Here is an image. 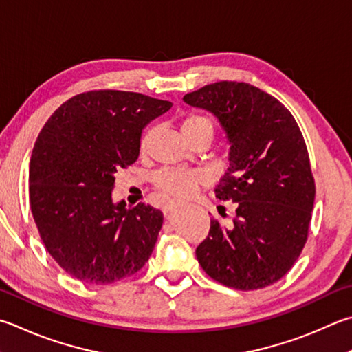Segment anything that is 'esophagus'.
Wrapping results in <instances>:
<instances>
[{"instance_id":"34e87169","label":"esophagus","mask_w":352,"mask_h":352,"mask_svg":"<svg viewBox=\"0 0 352 352\" xmlns=\"http://www.w3.org/2000/svg\"><path fill=\"white\" fill-rule=\"evenodd\" d=\"M169 209H172V206H169V208H166V209H164V210H163V212H164V214H166V212H168V210H169Z\"/></svg>"}]
</instances>
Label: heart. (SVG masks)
<instances>
[{
    "label": "heart",
    "mask_w": 352,
    "mask_h": 352,
    "mask_svg": "<svg viewBox=\"0 0 352 352\" xmlns=\"http://www.w3.org/2000/svg\"><path fill=\"white\" fill-rule=\"evenodd\" d=\"M180 132L188 143L194 142L197 138H206L210 143L215 133V123L209 115L190 112L182 118ZM151 135L152 131L143 137L142 151L148 146ZM152 182H154L158 192L164 197L186 198L194 195L198 188L204 186L209 182V177L206 172L198 169H162L154 175Z\"/></svg>",
    "instance_id": "b5f03b06"
}]
</instances>
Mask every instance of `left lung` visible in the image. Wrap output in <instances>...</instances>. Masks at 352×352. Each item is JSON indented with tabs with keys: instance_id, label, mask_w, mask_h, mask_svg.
<instances>
[{
	"instance_id": "obj_1",
	"label": "left lung",
	"mask_w": 352,
	"mask_h": 352,
	"mask_svg": "<svg viewBox=\"0 0 352 352\" xmlns=\"http://www.w3.org/2000/svg\"><path fill=\"white\" fill-rule=\"evenodd\" d=\"M219 118L231 152L215 195L231 200L229 226L210 220L197 260L210 278L240 291L278 282L308 240L316 197L308 148L296 118L272 95L219 81L183 97Z\"/></svg>"
}]
</instances>
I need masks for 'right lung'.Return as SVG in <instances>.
<instances>
[{
    "label": "right lung",
    "instance_id": "1",
    "mask_svg": "<svg viewBox=\"0 0 352 352\" xmlns=\"http://www.w3.org/2000/svg\"><path fill=\"white\" fill-rule=\"evenodd\" d=\"M170 107L137 92L89 91L43 126L30 158V210L47 252L80 282L131 277L154 251L162 210L115 204L113 175L137 162L143 127Z\"/></svg>",
    "mask_w": 352,
    "mask_h": 352
}]
</instances>
